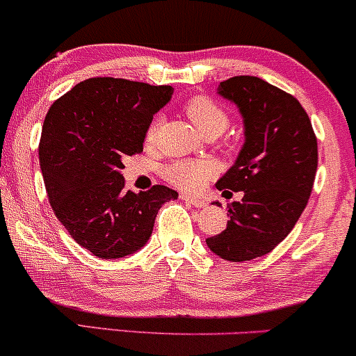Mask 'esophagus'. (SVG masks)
I'll return each mask as SVG.
<instances>
[{
  "instance_id": "obj_1",
  "label": "esophagus",
  "mask_w": 356,
  "mask_h": 356,
  "mask_svg": "<svg viewBox=\"0 0 356 356\" xmlns=\"http://www.w3.org/2000/svg\"><path fill=\"white\" fill-rule=\"evenodd\" d=\"M182 199L187 204H191V206H194V207H204V206H206V201H204V199L194 197V195H182Z\"/></svg>"
}]
</instances>
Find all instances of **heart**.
<instances>
[{"mask_svg":"<svg viewBox=\"0 0 356 356\" xmlns=\"http://www.w3.org/2000/svg\"><path fill=\"white\" fill-rule=\"evenodd\" d=\"M184 112L204 136H219L229 125V113L222 105L204 95L192 97L184 104ZM161 118L155 117L145 130V142L154 144ZM165 179L182 191H197L214 175V167L207 161H174L164 169Z\"/></svg>","mask_w":356,"mask_h":356,"instance_id":"1","label":"heart"}]
</instances>
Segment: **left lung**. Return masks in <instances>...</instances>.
<instances>
[{
    "label": "left lung",
    "mask_w": 356,
    "mask_h": 356,
    "mask_svg": "<svg viewBox=\"0 0 356 356\" xmlns=\"http://www.w3.org/2000/svg\"><path fill=\"white\" fill-rule=\"evenodd\" d=\"M219 93L239 107L246 142L216 187L244 195L227 204V227L206 243L222 259L241 263L271 252L295 227L313 189L318 144L291 93L249 75L220 81Z\"/></svg>",
    "instance_id": "8db88e82"
}]
</instances>
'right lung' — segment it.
Listing matches in <instances>:
<instances>
[{"label":"right lung","instance_id":"obj_1","mask_svg":"<svg viewBox=\"0 0 356 356\" xmlns=\"http://www.w3.org/2000/svg\"><path fill=\"white\" fill-rule=\"evenodd\" d=\"M170 85L113 76L80 81L53 102L40 138L48 201L80 246L102 259L132 254L150 238L162 204L177 199L165 186L125 189V157L144 150L145 130L172 97Z\"/></svg>","mask_w":356,"mask_h":356}]
</instances>
